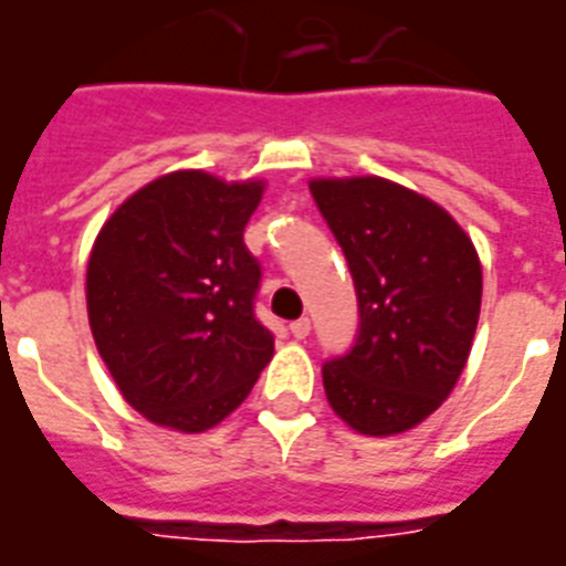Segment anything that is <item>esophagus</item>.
<instances>
[{
    "instance_id": "34e87169",
    "label": "esophagus",
    "mask_w": 566,
    "mask_h": 566,
    "mask_svg": "<svg viewBox=\"0 0 566 566\" xmlns=\"http://www.w3.org/2000/svg\"><path fill=\"white\" fill-rule=\"evenodd\" d=\"M289 331H292L295 339H306L310 336V318H297V322L289 324Z\"/></svg>"
}]
</instances>
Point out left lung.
I'll return each mask as SVG.
<instances>
[{
	"mask_svg": "<svg viewBox=\"0 0 566 566\" xmlns=\"http://www.w3.org/2000/svg\"><path fill=\"white\" fill-rule=\"evenodd\" d=\"M352 269L360 331L324 363V396L357 433L392 437L449 398L481 313V260L440 203L384 177L310 179Z\"/></svg>",
	"mask_w": 566,
	"mask_h": 566,
	"instance_id": "1",
	"label": "left lung"
}]
</instances>
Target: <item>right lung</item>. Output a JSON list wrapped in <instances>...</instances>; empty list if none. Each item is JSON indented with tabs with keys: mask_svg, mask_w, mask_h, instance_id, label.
Instances as JSON below:
<instances>
[{
	"mask_svg": "<svg viewBox=\"0 0 566 566\" xmlns=\"http://www.w3.org/2000/svg\"><path fill=\"white\" fill-rule=\"evenodd\" d=\"M265 179L174 170L108 214L87 256V322L126 405L203 433L242 405L274 357L253 315L260 262L244 248Z\"/></svg>",
	"mask_w": 566,
	"mask_h": 566,
	"instance_id": "add662e5",
	"label": "right lung"
}]
</instances>
